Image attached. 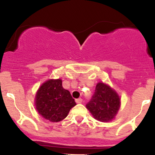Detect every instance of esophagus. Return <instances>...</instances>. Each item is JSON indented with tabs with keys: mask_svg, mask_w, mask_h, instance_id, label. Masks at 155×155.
<instances>
[{
	"mask_svg": "<svg viewBox=\"0 0 155 155\" xmlns=\"http://www.w3.org/2000/svg\"><path fill=\"white\" fill-rule=\"evenodd\" d=\"M76 102L77 104H81L82 102V98H78V99H76Z\"/></svg>",
	"mask_w": 155,
	"mask_h": 155,
	"instance_id": "34e87169",
	"label": "esophagus"
}]
</instances>
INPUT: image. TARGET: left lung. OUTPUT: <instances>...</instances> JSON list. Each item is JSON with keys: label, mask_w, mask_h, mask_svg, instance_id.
I'll use <instances>...</instances> for the list:
<instances>
[{"label": "left lung", "mask_w": 155, "mask_h": 155, "mask_svg": "<svg viewBox=\"0 0 155 155\" xmlns=\"http://www.w3.org/2000/svg\"><path fill=\"white\" fill-rule=\"evenodd\" d=\"M120 107V98L109 85L99 82L86 108L95 119L107 122L115 118Z\"/></svg>", "instance_id": "left-lung-1"}]
</instances>
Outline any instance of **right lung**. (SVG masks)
<instances>
[{
    "label": "right lung",
    "mask_w": 155,
    "mask_h": 155,
    "mask_svg": "<svg viewBox=\"0 0 155 155\" xmlns=\"http://www.w3.org/2000/svg\"><path fill=\"white\" fill-rule=\"evenodd\" d=\"M35 101L39 113L52 122L66 118L70 109L76 105L70 91L62 86L61 79H50L43 83L37 91Z\"/></svg>",
    "instance_id": "1"
}]
</instances>
